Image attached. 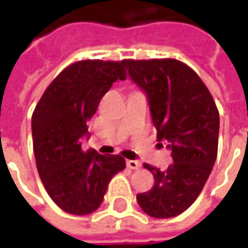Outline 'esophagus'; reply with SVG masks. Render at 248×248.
<instances>
[{"label":"esophagus","instance_id":"obj_1","mask_svg":"<svg viewBox=\"0 0 248 248\" xmlns=\"http://www.w3.org/2000/svg\"><path fill=\"white\" fill-rule=\"evenodd\" d=\"M126 165H127V167L131 169V170H138L140 167V162L135 161V159H130V161L126 162Z\"/></svg>","mask_w":248,"mask_h":248}]
</instances>
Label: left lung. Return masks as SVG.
<instances>
[{
	"label": "left lung",
	"mask_w": 248,
	"mask_h": 248,
	"mask_svg": "<svg viewBox=\"0 0 248 248\" xmlns=\"http://www.w3.org/2000/svg\"><path fill=\"white\" fill-rule=\"evenodd\" d=\"M131 81L146 94L159 145L171 151L166 171L150 165L154 186L137 195L153 218L177 217L195 202L218 154L219 113L213 95L183 62L126 60Z\"/></svg>",
	"instance_id": "left-lung-1"
}]
</instances>
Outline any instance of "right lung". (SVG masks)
<instances>
[{"instance_id": "obj_1", "label": "right lung", "mask_w": 248, "mask_h": 248, "mask_svg": "<svg viewBox=\"0 0 248 248\" xmlns=\"http://www.w3.org/2000/svg\"><path fill=\"white\" fill-rule=\"evenodd\" d=\"M124 62L86 60L67 66L46 89L31 117L35 165L46 191L73 215L94 213L110 179L122 171L121 155L85 151L87 122L117 79H126Z\"/></svg>"}]
</instances>
